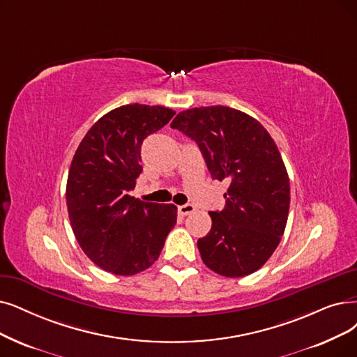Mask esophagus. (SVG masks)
Here are the masks:
<instances>
[{
	"label": "esophagus",
	"mask_w": 357,
	"mask_h": 357,
	"mask_svg": "<svg viewBox=\"0 0 357 357\" xmlns=\"http://www.w3.org/2000/svg\"><path fill=\"white\" fill-rule=\"evenodd\" d=\"M178 213H180V215H189V213H192L193 211H195V206L193 205H190V204H186V205H180L178 206Z\"/></svg>",
	"instance_id": "obj_1"
}]
</instances>
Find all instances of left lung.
<instances>
[{"mask_svg":"<svg viewBox=\"0 0 357 357\" xmlns=\"http://www.w3.org/2000/svg\"><path fill=\"white\" fill-rule=\"evenodd\" d=\"M173 129L195 140L212 180H228L225 206L209 212L212 227L197 240L204 264L224 277L258 271L274 253L286 230L290 180L265 127L230 107L181 111Z\"/></svg>","mask_w":357,"mask_h":357,"instance_id":"obj_1","label":"left lung"}]
</instances>
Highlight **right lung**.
Wrapping results in <instances>:
<instances>
[{"label": "right lung", "mask_w": 357, "mask_h": 357, "mask_svg": "<svg viewBox=\"0 0 357 357\" xmlns=\"http://www.w3.org/2000/svg\"><path fill=\"white\" fill-rule=\"evenodd\" d=\"M176 111L130 104L107 112L84 135L67 178L68 218L88 258L111 274L149 268L177 222V206L129 195L142 173L140 146Z\"/></svg>", "instance_id": "right-lung-1"}]
</instances>
